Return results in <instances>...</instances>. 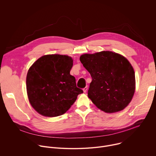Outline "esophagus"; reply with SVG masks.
<instances>
[{"mask_svg":"<svg viewBox=\"0 0 156 156\" xmlns=\"http://www.w3.org/2000/svg\"><path fill=\"white\" fill-rule=\"evenodd\" d=\"M87 86H86L85 87L83 88V91H84V93H86V92L87 91Z\"/></svg>","mask_w":156,"mask_h":156,"instance_id":"obj_1","label":"esophagus"}]
</instances>
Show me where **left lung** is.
Masks as SVG:
<instances>
[{"label":"left lung","mask_w":156,"mask_h":156,"mask_svg":"<svg viewBox=\"0 0 156 156\" xmlns=\"http://www.w3.org/2000/svg\"><path fill=\"white\" fill-rule=\"evenodd\" d=\"M80 60L92 77L88 98L99 109L114 113L124 109L135 91V75L128 60L111 51L85 54Z\"/></svg>","instance_id":"left-lung-1"}]
</instances>
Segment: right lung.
Wrapping results in <instances>:
<instances>
[{
    "label": "right lung",
    "instance_id": "1",
    "mask_svg": "<svg viewBox=\"0 0 156 156\" xmlns=\"http://www.w3.org/2000/svg\"><path fill=\"white\" fill-rule=\"evenodd\" d=\"M73 59L68 55L52 54L37 59L27 76L30 102L41 115L49 117L65 114L83 93L76 87L70 72Z\"/></svg>",
    "mask_w": 156,
    "mask_h": 156
}]
</instances>
